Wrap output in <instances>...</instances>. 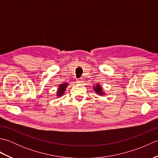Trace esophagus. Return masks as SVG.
<instances>
[{
    "mask_svg": "<svg viewBox=\"0 0 158 158\" xmlns=\"http://www.w3.org/2000/svg\"><path fill=\"white\" fill-rule=\"evenodd\" d=\"M82 82V79H78L77 80V83H81Z\"/></svg>",
    "mask_w": 158,
    "mask_h": 158,
    "instance_id": "esophagus-1",
    "label": "esophagus"
}]
</instances>
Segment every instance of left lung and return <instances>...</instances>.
Instances as JSON below:
<instances>
[{"label": "left lung", "mask_w": 158, "mask_h": 158, "mask_svg": "<svg viewBox=\"0 0 158 158\" xmlns=\"http://www.w3.org/2000/svg\"><path fill=\"white\" fill-rule=\"evenodd\" d=\"M94 89L95 92H96V93H98V94L101 95V94H103V92H102V88H101V87H100V85H98V84H97L96 88H94Z\"/></svg>", "instance_id": "obj_1"}]
</instances>
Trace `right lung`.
<instances>
[{
  "mask_svg": "<svg viewBox=\"0 0 158 158\" xmlns=\"http://www.w3.org/2000/svg\"><path fill=\"white\" fill-rule=\"evenodd\" d=\"M67 85H68L67 83H62V84L60 85L58 90V94H57V96H60L63 94L64 92L65 91V89L66 88Z\"/></svg>",
  "mask_w": 158,
  "mask_h": 158,
  "instance_id": "right-lung-1",
  "label": "right lung"
}]
</instances>
